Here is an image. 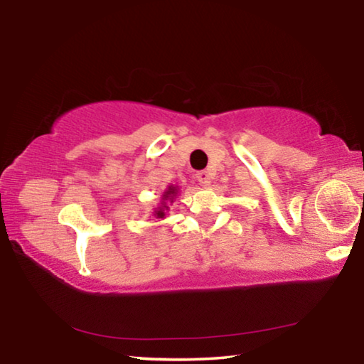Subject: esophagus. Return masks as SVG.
<instances>
[{"instance_id":"1","label":"esophagus","mask_w":364,"mask_h":364,"mask_svg":"<svg viewBox=\"0 0 364 364\" xmlns=\"http://www.w3.org/2000/svg\"><path fill=\"white\" fill-rule=\"evenodd\" d=\"M196 180L199 181V184H202V186H208V184H210V175H208V171H205V170L197 171Z\"/></svg>"}]
</instances>
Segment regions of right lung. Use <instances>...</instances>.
I'll use <instances>...</instances> for the list:
<instances>
[{"instance_id": "right-lung-1", "label": "right lung", "mask_w": 364, "mask_h": 364, "mask_svg": "<svg viewBox=\"0 0 364 364\" xmlns=\"http://www.w3.org/2000/svg\"><path fill=\"white\" fill-rule=\"evenodd\" d=\"M175 194H176V189H175L173 186H170L167 193L164 194V199H173V196H175ZM164 208H168V207H165V205H164ZM156 215H157L159 218H164V217H165V212L162 210V208H159V210L156 212Z\"/></svg>"}]
</instances>
